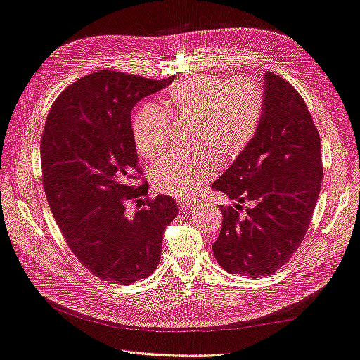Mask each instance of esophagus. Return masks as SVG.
Segmentation results:
<instances>
[{"instance_id":"34e87169","label":"esophagus","mask_w":360,"mask_h":360,"mask_svg":"<svg viewBox=\"0 0 360 360\" xmlns=\"http://www.w3.org/2000/svg\"><path fill=\"white\" fill-rule=\"evenodd\" d=\"M179 206L181 207V210H188L198 206V202L192 198H183V200H179Z\"/></svg>"}]
</instances>
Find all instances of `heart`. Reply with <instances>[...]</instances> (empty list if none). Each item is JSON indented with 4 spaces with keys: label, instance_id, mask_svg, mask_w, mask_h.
Instances as JSON below:
<instances>
[{
    "label": "heart",
    "instance_id": "heart-1",
    "mask_svg": "<svg viewBox=\"0 0 360 360\" xmlns=\"http://www.w3.org/2000/svg\"><path fill=\"white\" fill-rule=\"evenodd\" d=\"M163 105L177 120L195 122L198 147L229 163L255 139L264 118L265 98L259 84L250 79L226 80L198 74L169 89ZM169 131L168 115L156 104L142 105L131 124L136 150L147 159H156L167 150ZM212 155L200 151L193 156L163 158L151 168L153 186L167 195L191 197L204 180L215 176L218 160Z\"/></svg>",
    "mask_w": 360,
    "mask_h": 360
}]
</instances>
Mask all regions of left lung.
Instances as JSON below:
<instances>
[{
    "label": "left lung",
    "instance_id": "8db88e82",
    "mask_svg": "<svg viewBox=\"0 0 360 360\" xmlns=\"http://www.w3.org/2000/svg\"><path fill=\"white\" fill-rule=\"evenodd\" d=\"M265 110L248 148L212 184L253 207H221L213 255L230 274L259 278L292 257L309 229L323 181L319 134L301 95L274 72L264 75Z\"/></svg>",
    "mask_w": 360,
    "mask_h": 360
}]
</instances>
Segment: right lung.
<instances>
[{"label": "right lung", "instance_id": "1", "mask_svg": "<svg viewBox=\"0 0 360 360\" xmlns=\"http://www.w3.org/2000/svg\"><path fill=\"white\" fill-rule=\"evenodd\" d=\"M174 82L110 70L77 80L57 96L41 141L44 189L71 251L94 276L131 285L158 268L163 231L177 217L169 195L143 201L131 110ZM131 202L143 207L134 214Z\"/></svg>", "mask_w": 360, "mask_h": 360}]
</instances>
